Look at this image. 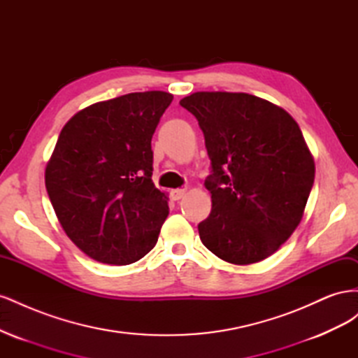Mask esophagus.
<instances>
[{"label": "esophagus", "instance_id": "obj_1", "mask_svg": "<svg viewBox=\"0 0 358 358\" xmlns=\"http://www.w3.org/2000/svg\"><path fill=\"white\" fill-rule=\"evenodd\" d=\"M187 194V188H180V189H173L171 191V199L173 200H180L183 196Z\"/></svg>", "mask_w": 358, "mask_h": 358}]
</instances>
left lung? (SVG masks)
I'll return each instance as SVG.
<instances>
[{"mask_svg": "<svg viewBox=\"0 0 358 358\" xmlns=\"http://www.w3.org/2000/svg\"><path fill=\"white\" fill-rule=\"evenodd\" d=\"M199 121L210 158V215L203 245L231 264L276 252L303 218L315 164L292 116L245 92H194L180 100Z\"/></svg>", "mask_w": 358, "mask_h": 358, "instance_id": "left-lung-1", "label": "left lung"}]
</instances>
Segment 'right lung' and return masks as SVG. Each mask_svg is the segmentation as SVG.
Returning a JSON list of instances; mask_svg holds the SVG:
<instances>
[{
  "label": "right lung",
  "instance_id": "obj_1",
  "mask_svg": "<svg viewBox=\"0 0 358 358\" xmlns=\"http://www.w3.org/2000/svg\"><path fill=\"white\" fill-rule=\"evenodd\" d=\"M171 100L131 92L85 107L61 129L46 189L64 231L96 262L131 264L158 241L169 199L152 182L150 140Z\"/></svg>",
  "mask_w": 358,
  "mask_h": 358
}]
</instances>
